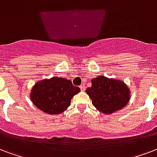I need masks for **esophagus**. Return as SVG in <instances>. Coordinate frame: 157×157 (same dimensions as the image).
Wrapping results in <instances>:
<instances>
[{"label":"esophagus","mask_w":157,"mask_h":157,"mask_svg":"<svg viewBox=\"0 0 157 157\" xmlns=\"http://www.w3.org/2000/svg\"><path fill=\"white\" fill-rule=\"evenodd\" d=\"M80 88H81V91H84V90H86V87H85V86H84V85H82V86H80Z\"/></svg>","instance_id":"esophagus-1"}]
</instances>
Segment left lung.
Returning a JSON list of instances; mask_svg holds the SVG:
<instances>
[{"label": "left lung", "mask_w": 157, "mask_h": 157, "mask_svg": "<svg viewBox=\"0 0 157 157\" xmlns=\"http://www.w3.org/2000/svg\"><path fill=\"white\" fill-rule=\"evenodd\" d=\"M86 94L98 111L104 114H112L120 110L129 102L131 91L121 80L99 76L91 80V87Z\"/></svg>", "instance_id": "1"}]
</instances>
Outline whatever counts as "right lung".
I'll use <instances>...</instances> for the list:
<instances>
[{
	"label": "right lung",
	"mask_w": 157,
	"mask_h": 157,
	"mask_svg": "<svg viewBox=\"0 0 157 157\" xmlns=\"http://www.w3.org/2000/svg\"><path fill=\"white\" fill-rule=\"evenodd\" d=\"M81 91L67 79L52 76L36 82L29 98L36 107L48 114L57 115L67 109L71 100Z\"/></svg>",
	"instance_id": "right-lung-1"
}]
</instances>
